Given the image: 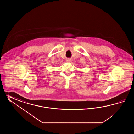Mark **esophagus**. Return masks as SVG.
Here are the masks:
<instances>
[{
    "label": "esophagus",
    "mask_w": 134,
    "mask_h": 134,
    "mask_svg": "<svg viewBox=\"0 0 134 134\" xmlns=\"http://www.w3.org/2000/svg\"><path fill=\"white\" fill-rule=\"evenodd\" d=\"M71 60H70V59H67L66 60V62H70Z\"/></svg>",
    "instance_id": "esophagus-1"
}]
</instances>
